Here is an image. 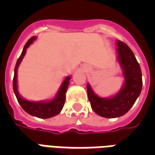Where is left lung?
I'll return each mask as SVG.
<instances>
[{
  "label": "left lung",
  "instance_id": "8db88e82",
  "mask_svg": "<svg viewBox=\"0 0 155 155\" xmlns=\"http://www.w3.org/2000/svg\"><path fill=\"white\" fill-rule=\"evenodd\" d=\"M118 60L123 70L124 84L120 91L111 98H101L94 94L87 84L89 101L92 110L104 118H116L125 114L136 101L142 91V73L140 64L128 45L117 41Z\"/></svg>",
  "mask_w": 155,
  "mask_h": 155
}]
</instances>
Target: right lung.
Returning <instances> with one entry per match:
<instances>
[{
	"mask_svg": "<svg viewBox=\"0 0 155 155\" xmlns=\"http://www.w3.org/2000/svg\"><path fill=\"white\" fill-rule=\"evenodd\" d=\"M35 40V37L33 36L26 42V44L25 45V46L23 48L21 56L17 60V62L15 64L14 78H13V90H14V93L16 96L19 104H21L22 109L26 113H28L29 114L33 115V116L41 118V119H48V118L55 116L62 110V108L64 106V101H65V93L67 91L69 81L71 80V77L68 76L64 79V81H63V83H62L61 88L59 90L57 95L52 101H46V102H45V101L33 102V101H26L19 94V92L17 91V79H16L17 78V69H18L21 61H22L23 57L25 56L26 49L30 46V45Z\"/></svg>",
	"mask_w": 155,
	"mask_h": 155,
	"instance_id": "right-lung-1",
	"label": "right lung"
}]
</instances>
